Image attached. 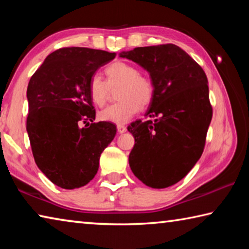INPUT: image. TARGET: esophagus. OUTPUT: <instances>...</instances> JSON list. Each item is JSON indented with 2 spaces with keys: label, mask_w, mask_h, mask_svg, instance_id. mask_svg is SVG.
<instances>
[{
  "label": "esophagus",
  "mask_w": 249,
  "mask_h": 249,
  "mask_svg": "<svg viewBox=\"0 0 249 249\" xmlns=\"http://www.w3.org/2000/svg\"><path fill=\"white\" fill-rule=\"evenodd\" d=\"M117 132L119 134H123L126 132V127L124 125H117Z\"/></svg>",
  "instance_id": "1"
}]
</instances>
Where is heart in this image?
<instances>
[{"instance_id":"obj_1","label":"heart","mask_w":249,"mask_h":249,"mask_svg":"<svg viewBox=\"0 0 249 249\" xmlns=\"http://www.w3.org/2000/svg\"><path fill=\"white\" fill-rule=\"evenodd\" d=\"M105 72L107 82L93 74L89 81V96L92 103L102 107L108 94V86L120 84L119 103L112 104L99 113V119L103 122L114 124H125L137 114L141 107H147L154 98L155 87L151 80L146 75L140 74V71L128 62L116 61L109 65Z\"/></svg>"}]
</instances>
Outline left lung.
I'll list each match as a JSON object with an SVG mask.
<instances>
[{
	"label": "left lung",
	"mask_w": 249,
	"mask_h": 249,
	"mask_svg": "<svg viewBox=\"0 0 249 249\" xmlns=\"http://www.w3.org/2000/svg\"><path fill=\"white\" fill-rule=\"evenodd\" d=\"M148 71L155 87L146 116L127 129L135 138L128 162L142 183L163 189L184 178L203 153L212 120L208 78L189 54L174 44L123 52Z\"/></svg>",
	"instance_id": "left-lung-1"
}]
</instances>
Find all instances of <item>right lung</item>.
<instances>
[{"label": "right lung", "mask_w": 249, "mask_h": 249, "mask_svg": "<svg viewBox=\"0 0 249 249\" xmlns=\"http://www.w3.org/2000/svg\"><path fill=\"white\" fill-rule=\"evenodd\" d=\"M115 53L83 47L58 49L29 80L26 129L34 159L58 187L77 189L94 178L102 151L116 134L108 122L89 123L95 109L89 81ZM81 123L87 124L80 128Z\"/></svg>", "instance_id": "add662e5"}]
</instances>
